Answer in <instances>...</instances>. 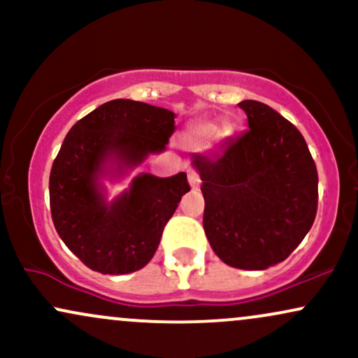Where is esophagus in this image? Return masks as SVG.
Masks as SVG:
<instances>
[{"label":"esophagus","mask_w":358,"mask_h":358,"mask_svg":"<svg viewBox=\"0 0 358 358\" xmlns=\"http://www.w3.org/2000/svg\"><path fill=\"white\" fill-rule=\"evenodd\" d=\"M188 183H190V187L193 188V190H196V188L200 187V176L196 171H193V170L188 171Z\"/></svg>","instance_id":"esophagus-1"}]
</instances>
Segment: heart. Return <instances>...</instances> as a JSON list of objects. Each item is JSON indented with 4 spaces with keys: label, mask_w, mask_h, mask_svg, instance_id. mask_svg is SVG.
I'll return each instance as SVG.
<instances>
[{
    "label": "heart",
    "mask_w": 358,
    "mask_h": 358,
    "mask_svg": "<svg viewBox=\"0 0 358 358\" xmlns=\"http://www.w3.org/2000/svg\"><path fill=\"white\" fill-rule=\"evenodd\" d=\"M232 133V124L229 121L220 122L219 126L212 121H205V122H196L190 127L187 134V141L188 145L192 146H202L203 143H207L208 139H212L213 136L217 138H225Z\"/></svg>",
    "instance_id": "heart-1"
}]
</instances>
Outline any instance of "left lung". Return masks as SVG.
Masks as SVG:
<instances>
[{
    "instance_id": "left-lung-1",
    "label": "left lung",
    "mask_w": 358,
    "mask_h": 358,
    "mask_svg": "<svg viewBox=\"0 0 358 358\" xmlns=\"http://www.w3.org/2000/svg\"><path fill=\"white\" fill-rule=\"evenodd\" d=\"M249 131L220 151L192 155L202 178L203 229L227 266L262 271L305 239L318 205V173L305 138L257 101H242Z\"/></svg>"
}]
</instances>
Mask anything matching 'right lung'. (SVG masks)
<instances>
[{"label":"right lung","mask_w":358,"mask_h":358,"mask_svg":"<svg viewBox=\"0 0 358 358\" xmlns=\"http://www.w3.org/2000/svg\"><path fill=\"white\" fill-rule=\"evenodd\" d=\"M175 113L131 99L106 102L65 136L50 171V210L60 239L87 268L129 274L155 256L163 229L190 185L187 173H139L108 200L104 180L117 182L163 153Z\"/></svg>","instance_id":"obj_1"}]
</instances>
